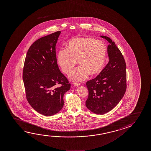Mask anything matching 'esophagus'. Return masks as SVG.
Masks as SVG:
<instances>
[{
	"instance_id": "1",
	"label": "esophagus",
	"mask_w": 151,
	"mask_h": 151,
	"mask_svg": "<svg viewBox=\"0 0 151 151\" xmlns=\"http://www.w3.org/2000/svg\"><path fill=\"white\" fill-rule=\"evenodd\" d=\"M74 85L75 86H79L81 85V84L79 83H74Z\"/></svg>"
}]
</instances>
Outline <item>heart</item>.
Masks as SVG:
<instances>
[{"label":"heart","instance_id":"obj_1","mask_svg":"<svg viewBox=\"0 0 151 151\" xmlns=\"http://www.w3.org/2000/svg\"><path fill=\"white\" fill-rule=\"evenodd\" d=\"M107 48L101 41L91 37H78L70 40L67 48L59 50L57 62L62 71L68 74L77 64L79 66L69 74L72 81H82L90 75L101 73L105 64Z\"/></svg>","mask_w":151,"mask_h":151}]
</instances>
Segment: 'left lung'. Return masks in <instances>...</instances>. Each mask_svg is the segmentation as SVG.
<instances>
[{
	"instance_id": "left-lung-1",
	"label": "left lung",
	"mask_w": 151,
	"mask_h": 151,
	"mask_svg": "<svg viewBox=\"0 0 151 151\" xmlns=\"http://www.w3.org/2000/svg\"><path fill=\"white\" fill-rule=\"evenodd\" d=\"M109 44V62L99 74L86 83L88 97L86 106L95 114H105L114 109L126 89V63L115 43L107 36H101Z\"/></svg>"
}]
</instances>
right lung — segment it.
I'll return each instance as SVG.
<instances>
[{
  "label": "right lung",
  "mask_w": 151,
  "mask_h": 151,
  "mask_svg": "<svg viewBox=\"0 0 151 151\" xmlns=\"http://www.w3.org/2000/svg\"><path fill=\"white\" fill-rule=\"evenodd\" d=\"M61 33L56 32L37 40L28 50L22 78L30 106L40 114L52 116L64 106V95L70 88L57 64L56 45ZM58 84H62L58 87Z\"/></svg>",
  "instance_id": "right-lung-1"
}]
</instances>
